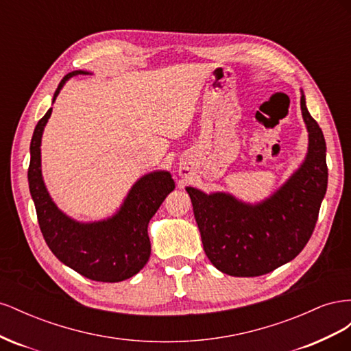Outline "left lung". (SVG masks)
I'll return each instance as SVG.
<instances>
[{
	"label": "left lung",
	"mask_w": 351,
	"mask_h": 351,
	"mask_svg": "<svg viewBox=\"0 0 351 351\" xmlns=\"http://www.w3.org/2000/svg\"><path fill=\"white\" fill-rule=\"evenodd\" d=\"M309 151L302 167L277 193L250 206L226 193L187 187L204 250L212 265L232 277H259L293 261L315 230L328 186L325 137L306 108Z\"/></svg>",
	"instance_id": "left-lung-1"
}]
</instances>
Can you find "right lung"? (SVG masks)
I'll return each mask as SVG.
<instances>
[{
  "label": "right lung",
  "mask_w": 351,
  "mask_h": 351,
  "mask_svg": "<svg viewBox=\"0 0 351 351\" xmlns=\"http://www.w3.org/2000/svg\"><path fill=\"white\" fill-rule=\"evenodd\" d=\"M88 74L71 71L62 77L54 93L71 76ZM52 108L38 121L30 142L29 189L35 202L39 228L57 259L83 277L101 282H119L139 272L151 256L147 224L164 199L174 190V180L167 171L142 177L124 205L107 221L80 224L66 217L51 200L40 173V137Z\"/></svg>",
  "instance_id": "obj_1"
}]
</instances>
